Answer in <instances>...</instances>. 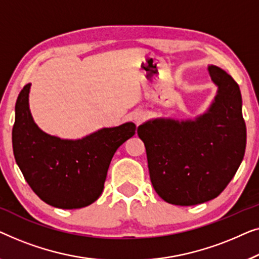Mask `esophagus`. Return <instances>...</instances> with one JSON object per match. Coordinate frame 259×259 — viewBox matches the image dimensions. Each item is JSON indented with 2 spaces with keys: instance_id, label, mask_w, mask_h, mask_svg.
I'll use <instances>...</instances> for the list:
<instances>
[{
  "instance_id": "esophagus-1",
  "label": "esophagus",
  "mask_w": 259,
  "mask_h": 259,
  "mask_svg": "<svg viewBox=\"0 0 259 259\" xmlns=\"http://www.w3.org/2000/svg\"><path fill=\"white\" fill-rule=\"evenodd\" d=\"M144 117H145V115L143 111H136L133 114V119L136 124H140V123L144 119Z\"/></svg>"
}]
</instances>
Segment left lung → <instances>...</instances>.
Listing matches in <instances>:
<instances>
[{
	"label": "left lung",
	"mask_w": 259,
	"mask_h": 259,
	"mask_svg": "<svg viewBox=\"0 0 259 259\" xmlns=\"http://www.w3.org/2000/svg\"><path fill=\"white\" fill-rule=\"evenodd\" d=\"M217 87L212 103L194 119L154 118L137 128L147 150L155 191L165 202L189 206L216 198L243 161L246 128L237 83L209 65Z\"/></svg>",
	"instance_id": "left-lung-1"
}]
</instances>
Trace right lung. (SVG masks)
Listing matches in <instances>:
<instances>
[{
  "mask_svg": "<svg viewBox=\"0 0 259 259\" xmlns=\"http://www.w3.org/2000/svg\"><path fill=\"white\" fill-rule=\"evenodd\" d=\"M30 83L15 105L13 150L17 165L32 191L49 205L79 209L100 197L116 150L133 137L136 125L126 122L102 128L78 140H64L45 133L29 109Z\"/></svg>",
  "mask_w": 259,
  "mask_h": 259,
  "instance_id": "obj_1",
  "label": "right lung"
}]
</instances>
